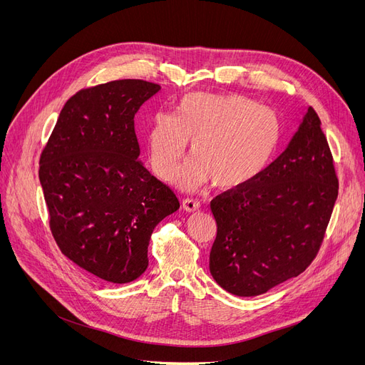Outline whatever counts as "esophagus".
<instances>
[{"instance_id": "obj_1", "label": "esophagus", "mask_w": 365, "mask_h": 365, "mask_svg": "<svg viewBox=\"0 0 365 365\" xmlns=\"http://www.w3.org/2000/svg\"><path fill=\"white\" fill-rule=\"evenodd\" d=\"M182 208L185 210L186 213H192V212H197V210L200 208V202L195 201V200L186 198V200L182 201Z\"/></svg>"}]
</instances>
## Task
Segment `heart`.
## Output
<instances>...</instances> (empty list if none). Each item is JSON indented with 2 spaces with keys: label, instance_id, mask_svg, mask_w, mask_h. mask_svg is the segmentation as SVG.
Here are the masks:
<instances>
[{
  "label": "heart",
  "instance_id": "heart-1",
  "mask_svg": "<svg viewBox=\"0 0 365 365\" xmlns=\"http://www.w3.org/2000/svg\"><path fill=\"white\" fill-rule=\"evenodd\" d=\"M278 115L235 93H189L180 99L178 117L157 113L148 133L153 171L171 179L187 152L195 161L182 175L185 187L212 182L234 190L266 168L279 148Z\"/></svg>",
  "mask_w": 365,
  "mask_h": 365
}]
</instances>
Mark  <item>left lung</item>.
I'll return each instance as SVG.
<instances>
[{
	"label": "left lung",
	"mask_w": 365,
	"mask_h": 365,
	"mask_svg": "<svg viewBox=\"0 0 365 365\" xmlns=\"http://www.w3.org/2000/svg\"><path fill=\"white\" fill-rule=\"evenodd\" d=\"M337 194L331 150L309 106L289 146L253 183L210 204L217 225L210 274L241 297L297 277L319 250Z\"/></svg>",
	"instance_id": "8db88e82"
}]
</instances>
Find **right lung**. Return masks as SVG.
Returning <instances> with one entry per match:
<instances>
[{
	"label": "right lung",
	"mask_w": 365,
	"mask_h": 365,
	"mask_svg": "<svg viewBox=\"0 0 365 365\" xmlns=\"http://www.w3.org/2000/svg\"><path fill=\"white\" fill-rule=\"evenodd\" d=\"M160 90L143 80L80 90L41 152L38 175L56 244L108 282L125 284L146 271L153 227L180 207L138 160L134 115Z\"/></svg>",
	"instance_id": "add662e5"
}]
</instances>
